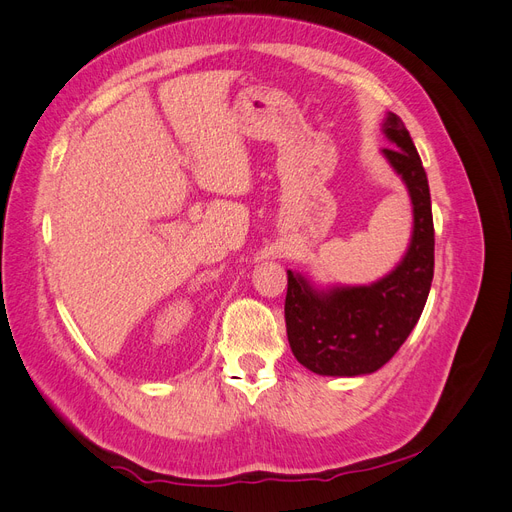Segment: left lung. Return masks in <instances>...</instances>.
Returning <instances> with one entry per match:
<instances>
[{"label":"left lung","mask_w":512,"mask_h":512,"mask_svg":"<svg viewBox=\"0 0 512 512\" xmlns=\"http://www.w3.org/2000/svg\"><path fill=\"white\" fill-rule=\"evenodd\" d=\"M384 156L414 205L412 243L401 265L371 286L316 290L288 271L286 333L297 361L320 376H361L393 359L423 314L433 280V215L427 173L404 121L389 113Z\"/></svg>","instance_id":"1"}]
</instances>
